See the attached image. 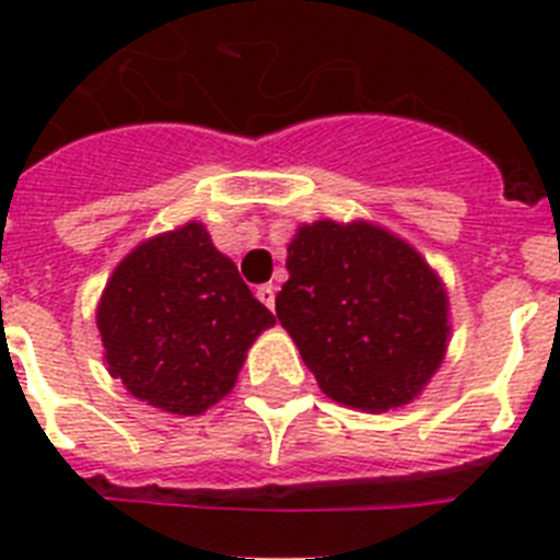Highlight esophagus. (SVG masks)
<instances>
[{
    "instance_id": "esophagus-1",
    "label": "esophagus",
    "mask_w": 560,
    "mask_h": 560,
    "mask_svg": "<svg viewBox=\"0 0 560 560\" xmlns=\"http://www.w3.org/2000/svg\"><path fill=\"white\" fill-rule=\"evenodd\" d=\"M275 296H277V285L266 283V285H260V289H257V300H260V303H264L269 311L275 308Z\"/></svg>"
}]
</instances>
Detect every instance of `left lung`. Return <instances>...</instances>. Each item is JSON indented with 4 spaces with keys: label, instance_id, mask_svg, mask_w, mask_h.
Returning <instances> with one entry per match:
<instances>
[{
    "label": "left lung",
    "instance_id": "left-lung-1",
    "mask_svg": "<svg viewBox=\"0 0 560 560\" xmlns=\"http://www.w3.org/2000/svg\"><path fill=\"white\" fill-rule=\"evenodd\" d=\"M277 319L336 404L407 407L448 348V294L412 244L370 221H314L291 237Z\"/></svg>",
    "mask_w": 560,
    "mask_h": 560
}]
</instances>
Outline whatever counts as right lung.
<instances>
[{"label":"right lung","instance_id":"obj_1","mask_svg":"<svg viewBox=\"0 0 560 560\" xmlns=\"http://www.w3.org/2000/svg\"><path fill=\"white\" fill-rule=\"evenodd\" d=\"M271 325L275 314L199 221L133 246L97 303L108 375L171 415H201L226 398Z\"/></svg>","mask_w":560,"mask_h":560}]
</instances>
